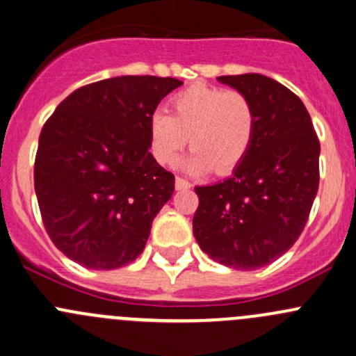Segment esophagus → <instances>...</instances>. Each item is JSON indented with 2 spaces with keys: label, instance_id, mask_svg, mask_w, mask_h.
Returning <instances> with one entry per match:
<instances>
[{
  "label": "esophagus",
  "instance_id": "obj_1",
  "mask_svg": "<svg viewBox=\"0 0 356 356\" xmlns=\"http://www.w3.org/2000/svg\"><path fill=\"white\" fill-rule=\"evenodd\" d=\"M189 188H191L189 181H186V179L182 177H175V189H177V191H181V189H189Z\"/></svg>",
  "mask_w": 356,
  "mask_h": 356
}]
</instances>
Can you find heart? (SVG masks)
I'll use <instances>...</instances> for the list:
<instances>
[{"label":"heart","instance_id":"1","mask_svg":"<svg viewBox=\"0 0 356 356\" xmlns=\"http://www.w3.org/2000/svg\"><path fill=\"white\" fill-rule=\"evenodd\" d=\"M257 113L246 95L234 89L193 84L172 98V115L165 110L149 117L152 153L160 163H174L191 145L182 167L189 172L227 174L245 160L254 138Z\"/></svg>","mask_w":356,"mask_h":356}]
</instances>
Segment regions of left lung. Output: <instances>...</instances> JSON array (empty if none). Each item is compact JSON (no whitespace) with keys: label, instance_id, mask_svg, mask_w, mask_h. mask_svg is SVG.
Returning a JSON list of instances; mask_svg holds the SVG:
<instances>
[{"label":"left lung","instance_id":"left-lung-1","mask_svg":"<svg viewBox=\"0 0 356 356\" xmlns=\"http://www.w3.org/2000/svg\"><path fill=\"white\" fill-rule=\"evenodd\" d=\"M257 113L253 145L224 182L196 186L193 232L211 260L254 270L296 243L318 191L321 143L303 102L260 74L222 75Z\"/></svg>","mask_w":356,"mask_h":356}]
</instances>
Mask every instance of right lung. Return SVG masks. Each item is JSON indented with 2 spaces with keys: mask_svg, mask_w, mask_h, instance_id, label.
<instances>
[{
  "mask_svg": "<svg viewBox=\"0 0 356 356\" xmlns=\"http://www.w3.org/2000/svg\"><path fill=\"white\" fill-rule=\"evenodd\" d=\"M179 79L122 75L82 86L42 125L34 188L65 257L95 270L134 261L175 177L149 153V117Z\"/></svg>",
  "mask_w": 356,
  "mask_h": 356,
  "instance_id": "1",
  "label": "right lung"
}]
</instances>
